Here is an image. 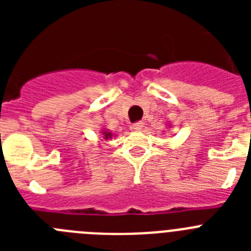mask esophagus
<instances>
[{
  "label": "esophagus",
  "mask_w": 251,
  "mask_h": 251,
  "mask_svg": "<svg viewBox=\"0 0 251 251\" xmlns=\"http://www.w3.org/2000/svg\"><path fill=\"white\" fill-rule=\"evenodd\" d=\"M142 128H143V122H136V123L132 124V129L134 130H141Z\"/></svg>",
  "instance_id": "1"
}]
</instances>
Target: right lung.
I'll return each mask as SVG.
<instances>
[{"label": "right lung", "instance_id": "1", "mask_svg": "<svg viewBox=\"0 0 251 251\" xmlns=\"http://www.w3.org/2000/svg\"><path fill=\"white\" fill-rule=\"evenodd\" d=\"M104 136H105V138H110L112 137V133H104Z\"/></svg>", "mask_w": 251, "mask_h": 251}]
</instances>
